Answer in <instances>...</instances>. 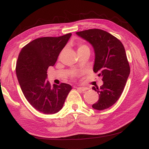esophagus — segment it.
Listing matches in <instances>:
<instances>
[{"instance_id": "1", "label": "esophagus", "mask_w": 149, "mask_h": 149, "mask_svg": "<svg viewBox=\"0 0 149 149\" xmlns=\"http://www.w3.org/2000/svg\"><path fill=\"white\" fill-rule=\"evenodd\" d=\"M77 89L81 91H86L87 89H88L87 87H77Z\"/></svg>"}]
</instances>
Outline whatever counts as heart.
Wrapping results in <instances>:
<instances>
[{
  "mask_svg": "<svg viewBox=\"0 0 149 149\" xmlns=\"http://www.w3.org/2000/svg\"><path fill=\"white\" fill-rule=\"evenodd\" d=\"M89 49V48L86 46V45L79 44L78 47V50H80V49Z\"/></svg>",
  "mask_w": 149,
  "mask_h": 149,
  "instance_id": "1",
  "label": "heart"
}]
</instances>
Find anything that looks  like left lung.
Instances as JSON below:
<instances>
[{"instance_id": "1", "label": "left lung", "mask_w": 149, "mask_h": 149, "mask_svg": "<svg viewBox=\"0 0 149 149\" xmlns=\"http://www.w3.org/2000/svg\"><path fill=\"white\" fill-rule=\"evenodd\" d=\"M76 34L93 48V72L103 78L100 88L92 87L99 94V100L92 107L99 111L106 109L119 100L130 74L125 49L119 40L103 30L89 29Z\"/></svg>"}]
</instances>
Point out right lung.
<instances>
[{
	"label": "right lung",
	"mask_w": 149,
	"mask_h": 149,
	"mask_svg": "<svg viewBox=\"0 0 149 149\" xmlns=\"http://www.w3.org/2000/svg\"><path fill=\"white\" fill-rule=\"evenodd\" d=\"M71 36L69 33L35 39L23 47L18 55L16 74L22 93L33 107L44 114H54L62 109L72 89L69 84L52 86L46 80L47 70L55 64Z\"/></svg>",
	"instance_id": "right-lung-1"
}]
</instances>
